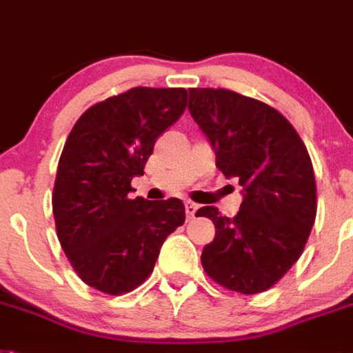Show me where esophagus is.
<instances>
[{"label": "esophagus", "mask_w": 353, "mask_h": 353, "mask_svg": "<svg viewBox=\"0 0 353 353\" xmlns=\"http://www.w3.org/2000/svg\"><path fill=\"white\" fill-rule=\"evenodd\" d=\"M197 210H199V206H197V204L192 203V201H186V203H185L186 217H188V219H194V215H195V212H197Z\"/></svg>", "instance_id": "34e87169"}]
</instances>
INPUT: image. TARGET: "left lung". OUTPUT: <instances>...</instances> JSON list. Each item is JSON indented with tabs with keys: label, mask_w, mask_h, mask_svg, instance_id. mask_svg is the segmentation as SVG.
Here are the masks:
<instances>
[{
	"label": "left lung",
	"mask_w": 353,
	"mask_h": 353,
	"mask_svg": "<svg viewBox=\"0 0 353 353\" xmlns=\"http://www.w3.org/2000/svg\"><path fill=\"white\" fill-rule=\"evenodd\" d=\"M188 94L215 165L244 194L233 219L215 206L195 213L215 226L203 269L228 291L259 294L285 276L309 241L318 210L312 161L291 121L268 103L222 88H192Z\"/></svg>",
	"instance_id": "1"
}]
</instances>
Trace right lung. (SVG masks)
Masks as SVG:
<instances>
[{
    "mask_svg": "<svg viewBox=\"0 0 353 353\" xmlns=\"http://www.w3.org/2000/svg\"><path fill=\"white\" fill-rule=\"evenodd\" d=\"M183 88H132L94 103L71 129L53 185L59 242L82 282L103 294L134 291L163 242L185 222L179 199H131L154 143L186 109Z\"/></svg>",
    "mask_w": 353,
    "mask_h": 353,
    "instance_id": "right-lung-1",
    "label": "right lung"
}]
</instances>
